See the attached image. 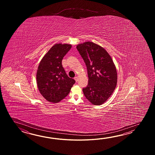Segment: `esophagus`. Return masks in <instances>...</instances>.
I'll return each instance as SVG.
<instances>
[{"instance_id":"34e87169","label":"esophagus","mask_w":155,"mask_h":155,"mask_svg":"<svg viewBox=\"0 0 155 155\" xmlns=\"http://www.w3.org/2000/svg\"><path fill=\"white\" fill-rule=\"evenodd\" d=\"M74 80H75V81H76V82H78V77H75L74 78Z\"/></svg>"}]
</instances>
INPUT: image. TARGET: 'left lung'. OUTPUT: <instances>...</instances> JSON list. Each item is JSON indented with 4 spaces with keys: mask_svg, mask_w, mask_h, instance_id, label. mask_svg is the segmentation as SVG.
<instances>
[{
    "mask_svg": "<svg viewBox=\"0 0 155 155\" xmlns=\"http://www.w3.org/2000/svg\"><path fill=\"white\" fill-rule=\"evenodd\" d=\"M76 48L87 70L89 82L82 91L86 98L95 105L104 104L114 91L117 81L115 65L102 46L86 41Z\"/></svg>",
    "mask_w": 155,
    "mask_h": 155,
    "instance_id": "obj_1",
    "label": "left lung"
}]
</instances>
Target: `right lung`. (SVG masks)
<instances>
[{
  "instance_id": "1",
  "label": "right lung",
  "mask_w": 155,
  "mask_h": 155,
  "mask_svg": "<svg viewBox=\"0 0 155 155\" xmlns=\"http://www.w3.org/2000/svg\"><path fill=\"white\" fill-rule=\"evenodd\" d=\"M71 45L61 43L52 46L40 61L36 73L38 87L47 101L58 103L69 94L75 81L67 75L62 60Z\"/></svg>"
}]
</instances>
